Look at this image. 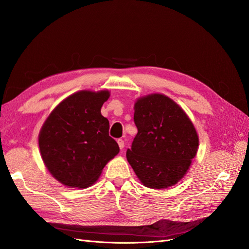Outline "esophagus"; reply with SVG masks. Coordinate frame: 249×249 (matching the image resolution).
Returning a JSON list of instances; mask_svg holds the SVG:
<instances>
[{
  "label": "esophagus",
  "instance_id": "1",
  "mask_svg": "<svg viewBox=\"0 0 249 249\" xmlns=\"http://www.w3.org/2000/svg\"><path fill=\"white\" fill-rule=\"evenodd\" d=\"M117 143H118V146L120 149H123L124 147V141L123 139H118Z\"/></svg>",
  "mask_w": 249,
  "mask_h": 249
}]
</instances>
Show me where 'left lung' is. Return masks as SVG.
Masks as SVG:
<instances>
[{
    "instance_id": "1",
    "label": "left lung",
    "mask_w": 249,
    "mask_h": 249,
    "mask_svg": "<svg viewBox=\"0 0 249 249\" xmlns=\"http://www.w3.org/2000/svg\"><path fill=\"white\" fill-rule=\"evenodd\" d=\"M134 110L138 133L126 150L127 161L145 187L176 185L197 153L198 136L192 122L176 102L160 93L140 97Z\"/></svg>"
}]
</instances>
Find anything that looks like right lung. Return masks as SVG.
<instances>
[{
    "label": "right lung",
    "instance_id": "obj_1",
    "mask_svg": "<svg viewBox=\"0 0 249 249\" xmlns=\"http://www.w3.org/2000/svg\"><path fill=\"white\" fill-rule=\"evenodd\" d=\"M108 90H82L52 111L38 137L41 158L51 175L71 188H87L119 153L109 136V120L101 114Z\"/></svg>",
    "mask_w": 249,
    "mask_h": 249
}]
</instances>
